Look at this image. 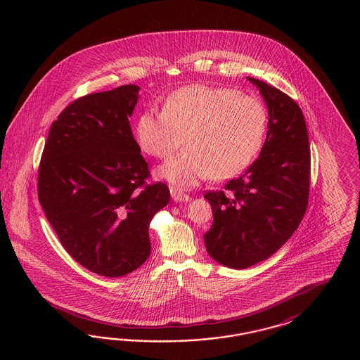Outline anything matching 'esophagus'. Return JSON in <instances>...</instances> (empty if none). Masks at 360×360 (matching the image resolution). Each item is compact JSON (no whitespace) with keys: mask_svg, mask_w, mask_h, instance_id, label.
I'll return each instance as SVG.
<instances>
[{"mask_svg":"<svg viewBox=\"0 0 360 360\" xmlns=\"http://www.w3.org/2000/svg\"><path fill=\"white\" fill-rule=\"evenodd\" d=\"M170 193H172V200L176 202H185L190 200V195L185 194L182 190L176 188H170Z\"/></svg>","mask_w":360,"mask_h":360,"instance_id":"esophagus-1","label":"esophagus"}]
</instances>
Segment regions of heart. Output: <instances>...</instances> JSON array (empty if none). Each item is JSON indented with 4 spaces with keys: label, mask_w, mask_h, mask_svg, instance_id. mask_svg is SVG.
Segmentation results:
<instances>
[{
    "label": "heart",
    "mask_w": 360,
    "mask_h": 360,
    "mask_svg": "<svg viewBox=\"0 0 360 360\" xmlns=\"http://www.w3.org/2000/svg\"><path fill=\"white\" fill-rule=\"evenodd\" d=\"M267 131V110L251 96L225 87L190 85L170 94L162 106L144 110L136 121L139 147L158 159L175 155L159 175L179 188L209 176L223 181L244 172L259 154Z\"/></svg>",
    "instance_id": "obj_1"
}]
</instances>
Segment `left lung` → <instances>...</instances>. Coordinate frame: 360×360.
<instances>
[{"label":"left lung","instance_id":"8db88e82","mask_svg":"<svg viewBox=\"0 0 360 360\" xmlns=\"http://www.w3.org/2000/svg\"><path fill=\"white\" fill-rule=\"evenodd\" d=\"M269 110V131L257 160L224 190L207 191L213 224L206 251L220 264L247 269L271 257L308 207L310 148L301 108L283 91L247 77Z\"/></svg>","mask_w":360,"mask_h":360}]
</instances>
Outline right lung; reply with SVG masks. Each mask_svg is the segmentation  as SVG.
<instances>
[{
    "label": "right lung",
    "mask_w": 360,
    "mask_h": 360,
    "mask_svg": "<svg viewBox=\"0 0 360 360\" xmlns=\"http://www.w3.org/2000/svg\"><path fill=\"white\" fill-rule=\"evenodd\" d=\"M136 85L87 94L52 122L37 195L65 250L96 274L117 278L150 257L148 228L169 204L167 185H147L148 165L129 117Z\"/></svg>",
    "instance_id": "right-lung-1"
}]
</instances>
